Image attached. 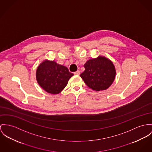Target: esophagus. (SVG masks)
Instances as JSON below:
<instances>
[{
    "label": "esophagus",
    "instance_id": "34e87169",
    "mask_svg": "<svg viewBox=\"0 0 152 152\" xmlns=\"http://www.w3.org/2000/svg\"><path fill=\"white\" fill-rule=\"evenodd\" d=\"M74 74H75V75H79L80 74V71H79V70H77L76 72H74Z\"/></svg>",
    "mask_w": 152,
    "mask_h": 152
}]
</instances>
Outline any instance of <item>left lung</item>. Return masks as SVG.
<instances>
[{"label": "left lung", "instance_id": "left-lung-1", "mask_svg": "<svg viewBox=\"0 0 152 152\" xmlns=\"http://www.w3.org/2000/svg\"><path fill=\"white\" fill-rule=\"evenodd\" d=\"M85 70L80 74L86 85L96 91L107 89L114 82L116 69L113 62L104 56L88 59L84 65Z\"/></svg>", "mask_w": 152, "mask_h": 152}]
</instances>
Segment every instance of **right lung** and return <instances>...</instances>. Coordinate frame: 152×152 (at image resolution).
I'll list each match as a JSON object with an SVG mask.
<instances>
[{
  "instance_id": "right-lung-1",
  "label": "right lung",
  "mask_w": 152,
  "mask_h": 152,
  "mask_svg": "<svg viewBox=\"0 0 152 152\" xmlns=\"http://www.w3.org/2000/svg\"><path fill=\"white\" fill-rule=\"evenodd\" d=\"M73 74L68 69L54 61L46 59L37 68L36 80L48 93L58 94L66 86Z\"/></svg>"
}]
</instances>
